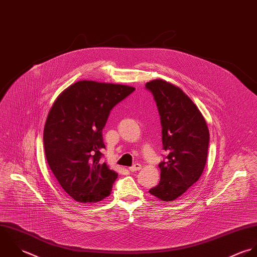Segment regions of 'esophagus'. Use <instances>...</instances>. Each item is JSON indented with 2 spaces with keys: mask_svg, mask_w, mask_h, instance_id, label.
I'll return each instance as SVG.
<instances>
[{
  "mask_svg": "<svg viewBox=\"0 0 257 257\" xmlns=\"http://www.w3.org/2000/svg\"><path fill=\"white\" fill-rule=\"evenodd\" d=\"M142 169V165H140V164H135L134 166H132L131 168H130V171H140Z\"/></svg>",
  "mask_w": 257,
  "mask_h": 257,
  "instance_id": "34e87169",
  "label": "esophagus"
}]
</instances>
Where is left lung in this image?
I'll use <instances>...</instances> for the list:
<instances>
[{"label":"left lung","mask_w":257,"mask_h":257,"mask_svg":"<svg viewBox=\"0 0 257 257\" xmlns=\"http://www.w3.org/2000/svg\"><path fill=\"white\" fill-rule=\"evenodd\" d=\"M161 116L163 149L168 153L160 163L161 180L150 193L164 201L183 194L204 170L209 132L199 109L177 86L164 80L146 84Z\"/></svg>","instance_id":"1"}]
</instances>
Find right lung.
Listing matches in <instances>:
<instances>
[{"instance_id":"right-lung-1","label":"right lung","mask_w":257,"mask_h":257,"mask_svg":"<svg viewBox=\"0 0 257 257\" xmlns=\"http://www.w3.org/2000/svg\"><path fill=\"white\" fill-rule=\"evenodd\" d=\"M136 88L80 81L54 102L44 128L51 171L76 201L97 202L110 194L117 173L101 163L102 128L110 110Z\"/></svg>"}]
</instances>
